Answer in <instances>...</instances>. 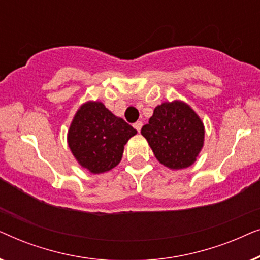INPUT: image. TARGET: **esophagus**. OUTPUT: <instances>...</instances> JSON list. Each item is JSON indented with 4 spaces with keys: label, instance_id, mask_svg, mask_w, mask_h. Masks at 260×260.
<instances>
[{
    "label": "esophagus",
    "instance_id": "obj_1",
    "mask_svg": "<svg viewBox=\"0 0 260 260\" xmlns=\"http://www.w3.org/2000/svg\"><path fill=\"white\" fill-rule=\"evenodd\" d=\"M142 125H143V123H142V122H140V120H138V122H136V123L134 124V127L138 131V133H140L141 129H142Z\"/></svg>",
    "mask_w": 260,
    "mask_h": 260
}]
</instances>
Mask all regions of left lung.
I'll use <instances>...</instances> for the list:
<instances>
[{
  "mask_svg": "<svg viewBox=\"0 0 260 260\" xmlns=\"http://www.w3.org/2000/svg\"><path fill=\"white\" fill-rule=\"evenodd\" d=\"M155 157L173 170L190 167L197 161L205 141V126L187 103L166 102L157 105L141 130Z\"/></svg>",
  "mask_w": 260,
  "mask_h": 260,
  "instance_id": "left-lung-1",
  "label": "left lung"
}]
</instances>
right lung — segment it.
<instances>
[{
    "label": "right lung",
    "mask_w": 260,
    "mask_h": 260,
    "mask_svg": "<svg viewBox=\"0 0 260 260\" xmlns=\"http://www.w3.org/2000/svg\"><path fill=\"white\" fill-rule=\"evenodd\" d=\"M137 131L102 102H86L71 123L67 143L78 163L92 174L109 172L122 159L124 145Z\"/></svg>",
    "instance_id": "obj_1"
}]
</instances>
